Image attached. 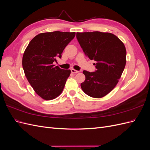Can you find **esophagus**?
Here are the masks:
<instances>
[{"label":"esophagus","instance_id":"34e87169","mask_svg":"<svg viewBox=\"0 0 150 150\" xmlns=\"http://www.w3.org/2000/svg\"><path fill=\"white\" fill-rule=\"evenodd\" d=\"M79 71H77V70H75V69H71V72L72 73H73V74H76V73H78Z\"/></svg>","mask_w":150,"mask_h":150}]
</instances>
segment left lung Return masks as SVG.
Here are the masks:
<instances>
[{"instance_id":"1","label":"left lung","mask_w":150,"mask_h":150,"mask_svg":"<svg viewBox=\"0 0 150 150\" xmlns=\"http://www.w3.org/2000/svg\"><path fill=\"white\" fill-rule=\"evenodd\" d=\"M76 38L89 59L96 61V71H83L81 89L88 96L101 98L115 88L126 62L125 45L115 34L99 31L77 33Z\"/></svg>"}]
</instances>
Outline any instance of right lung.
<instances>
[{"label":"right lung","mask_w":150,"mask_h":150,"mask_svg":"<svg viewBox=\"0 0 150 150\" xmlns=\"http://www.w3.org/2000/svg\"><path fill=\"white\" fill-rule=\"evenodd\" d=\"M76 33L54 31L40 33L32 39L22 57L25 76L36 94L45 100H52L64 89L71 70L54 66Z\"/></svg>","instance_id":"add662e5"}]
</instances>
